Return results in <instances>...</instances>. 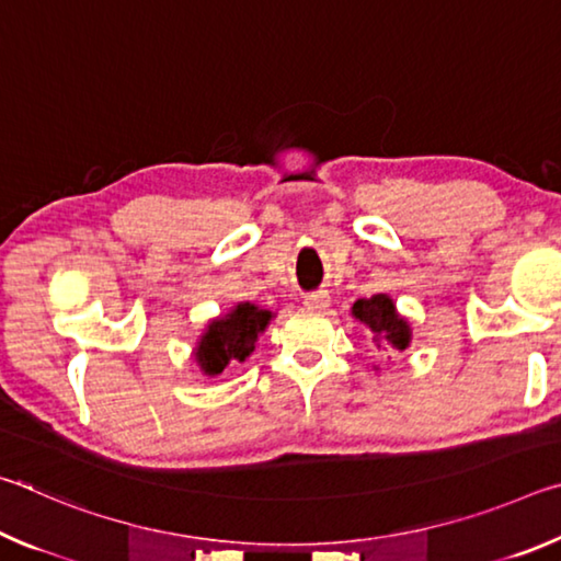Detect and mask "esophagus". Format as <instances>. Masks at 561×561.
<instances>
[{"label": "esophagus", "mask_w": 561, "mask_h": 561, "mask_svg": "<svg viewBox=\"0 0 561 561\" xmlns=\"http://www.w3.org/2000/svg\"><path fill=\"white\" fill-rule=\"evenodd\" d=\"M329 301H331V297L327 291H317V294H307V297H304V307L311 311H324L329 307Z\"/></svg>", "instance_id": "1"}]
</instances>
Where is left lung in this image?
I'll use <instances>...</instances> for the list:
<instances>
[{"label":"left lung","instance_id":"left-lung-1","mask_svg":"<svg viewBox=\"0 0 561 561\" xmlns=\"http://www.w3.org/2000/svg\"><path fill=\"white\" fill-rule=\"evenodd\" d=\"M351 317L368 329L376 348L401 354L411 346V321L396 309V301L388 294H374L371 299H356L354 307H351ZM374 371H378V366H374Z\"/></svg>","mask_w":561,"mask_h":561}]
</instances>
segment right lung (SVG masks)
Listing matches in <instances>:
<instances>
[{
  "instance_id": "add662e5",
  "label": "right lung",
  "mask_w": 561,
  "mask_h": 561,
  "mask_svg": "<svg viewBox=\"0 0 561 561\" xmlns=\"http://www.w3.org/2000/svg\"><path fill=\"white\" fill-rule=\"evenodd\" d=\"M274 311L252 301H237L225 314L210 319L197 336L193 358L205 376H220L230 364H242L257 348Z\"/></svg>"
}]
</instances>
